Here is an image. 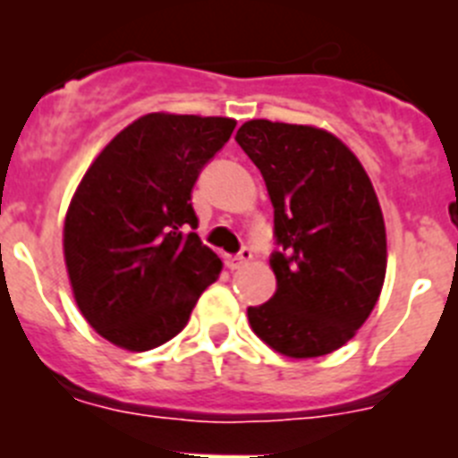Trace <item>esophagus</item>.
<instances>
[{
  "instance_id": "34e87169",
  "label": "esophagus",
  "mask_w": 458,
  "mask_h": 458,
  "mask_svg": "<svg viewBox=\"0 0 458 458\" xmlns=\"http://www.w3.org/2000/svg\"><path fill=\"white\" fill-rule=\"evenodd\" d=\"M250 259H252V250L242 248L241 252L236 254V257L229 259V268H232V270L242 268V266H245V264H250Z\"/></svg>"
}]
</instances>
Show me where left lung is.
I'll use <instances>...</instances> for the list:
<instances>
[{
	"instance_id": "1",
	"label": "left lung",
	"mask_w": 458,
	"mask_h": 458,
	"mask_svg": "<svg viewBox=\"0 0 458 458\" xmlns=\"http://www.w3.org/2000/svg\"><path fill=\"white\" fill-rule=\"evenodd\" d=\"M236 141L264 176L282 245L270 259L277 289L248 307L250 326L286 358L333 353L369 318L386 282L374 185L355 153L317 125L252 119Z\"/></svg>"
}]
</instances>
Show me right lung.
Wrapping results in <instances>:
<instances>
[{
	"instance_id": "1",
	"label": "right lung",
	"mask_w": 458,
	"mask_h": 458,
	"mask_svg": "<svg viewBox=\"0 0 458 458\" xmlns=\"http://www.w3.org/2000/svg\"><path fill=\"white\" fill-rule=\"evenodd\" d=\"M229 116H140L89 165L64 220V259L82 317L141 353L181 333L222 259L194 232L201 167L232 137Z\"/></svg>"
}]
</instances>
